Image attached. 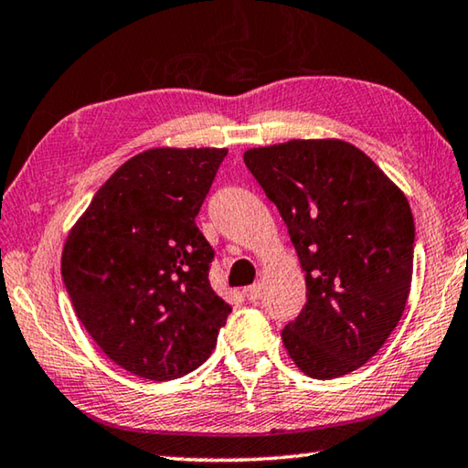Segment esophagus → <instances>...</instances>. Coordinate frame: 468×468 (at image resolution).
<instances>
[{
	"label": "esophagus",
	"mask_w": 468,
	"mask_h": 468,
	"mask_svg": "<svg viewBox=\"0 0 468 468\" xmlns=\"http://www.w3.org/2000/svg\"><path fill=\"white\" fill-rule=\"evenodd\" d=\"M246 298L251 302V303H258V300L262 298V289H261V285H250V287H246Z\"/></svg>",
	"instance_id": "obj_1"
}]
</instances>
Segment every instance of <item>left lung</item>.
<instances>
[{"instance_id":"8db88e82","label":"left lung","mask_w":468,"mask_h":468,"mask_svg":"<svg viewBox=\"0 0 468 468\" xmlns=\"http://www.w3.org/2000/svg\"><path fill=\"white\" fill-rule=\"evenodd\" d=\"M243 162L279 207L306 272V306L281 331L289 358L313 379L352 373L381 350L410 293L406 196L341 139L254 147Z\"/></svg>"}]
</instances>
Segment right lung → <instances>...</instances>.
<instances>
[{"label": "right lung", "mask_w": 468, "mask_h": 468, "mask_svg": "<svg viewBox=\"0 0 468 468\" xmlns=\"http://www.w3.org/2000/svg\"><path fill=\"white\" fill-rule=\"evenodd\" d=\"M225 155V147L133 155L64 243L62 279L79 321L110 360L144 379L196 370L231 314L207 281L214 250L196 225Z\"/></svg>", "instance_id": "add662e5"}]
</instances>
